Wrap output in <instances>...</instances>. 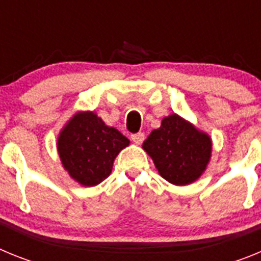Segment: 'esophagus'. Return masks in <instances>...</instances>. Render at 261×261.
<instances>
[{"label": "esophagus", "instance_id": "esophagus-1", "mask_svg": "<svg viewBox=\"0 0 261 261\" xmlns=\"http://www.w3.org/2000/svg\"><path fill=\"white\" fill-rule=\"evenodd\" d=\"M130 140H132L133 142H135L136 145H140V144H142V142H144V140H145V135L144 133H136V135H132L130 136Z\"/></svg>", "mask_w": 261, "mask_h": 261}]
</instances>
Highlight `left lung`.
<instances>
[{
    "instance_id": "obj_1",
    "label": "left lung",
    "mask_w": 261,
    "mask_h": 261,
    "mask_svg": "<svg viewBox=\"0 0 261 261\" xmlns=\"http://www.w3.org/2000/svg\"><path fill=\"white\" fill-rule=\"evenodd\" d=\"M212 138L177 114L163 117L142 144L158 174L174 186H188L201 176L212 158Z\"/></svg>"
}]
</instances>
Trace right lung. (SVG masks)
I'll return each instance as SVG.
<instances>
[{
    "label": "right lung",
    "instance_id": "right-lung-1",
    "mask_svg": "<svg viewBox=\"0 0 261 261\" xmlns=\"http://www.w3.org/2000/svg\"><path fill=\"white\" fill-rule=\"evenodd\" d=\"M129 140L106 125L93 111H78L60 130L57 151L69 176L84 187H94L110 176L115 158Z\"/></svg>",
    "mask_w": 261,
    "mask_h": 261
}]
</instances>
